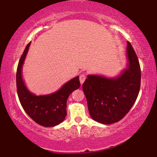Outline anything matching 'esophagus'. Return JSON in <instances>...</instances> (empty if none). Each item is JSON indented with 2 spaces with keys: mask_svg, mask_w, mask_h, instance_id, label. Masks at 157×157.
<instances>
[{
  "mask_svg": "<svg viewBox=\"0 0 157 157\" xmlns=\"http://www.w3.org/2000/svg\"><path fill=\"white\" fill-rule=\"evenodd\" d=\"M86 74L82 73V74H81L80 75H79V81H80V83L82 84L84 83V81H85V79H86Z\"/></svg>",
  "mask_w": 157,
  "mask_h": 157,
  "instance_id": "obj_1",
  "label": "esophagus"
}]
</instances>
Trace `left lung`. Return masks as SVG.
Listing matches in <instances>:
<instances>
[{"mask_svg": "<svg viewBox=\"0 0 157 157\" xmlns=\"http://www.w3.org/2000/svg\"><path fill=\"white\" fill-rule=\"evenodd\" d=\"M129 66L117 78L88 75L82 88L90 115L98 123L109 124L118 122L136 102L140 87V67L131 44L127 48Z\"/></svg>", "mask_w": 157, "mask_h": 157, "instance_id": "8db88e82", "label": "left lung"}]
</instances>
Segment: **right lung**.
Returning a JSON list of instances; mask_svg holds the SVG:
<instances>
[{"instance_id":"obj_1","label":"right lung","mask_w":157,"mask_h":157,"mask_svg":"<svg viewBox=\"0 0 157 157\" xmlns=\"http://www.w3.org/2000/svg\"><path fill=\"white\" fill-rule=\"evenodd\" d=\"M30 42L20 58L17 70V89L18 99L26 113L44 127H53L63 121L66 116V102L71 93L80 86L79 77L66 83L54 94L36 96L28 91L21 76V69L28 51Z\"/></svg>"}]
</instances>
